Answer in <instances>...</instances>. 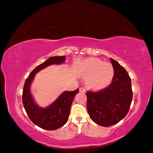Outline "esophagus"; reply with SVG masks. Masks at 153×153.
Listing matches in <instances>:
<instances>
[{
  "instance_id": "obj_1",
  "label": "esophagus",
  "mask_w": 153,
  "mask_h": 153,
  "mask_svg": "<svg viewBox=\"0 0 153 153\" xmlns=\"http://www.w3.org/2000/svg\"><path fill=\"white\" fill-rule=\"evenodd\" d=\"M79 91H80V92H83V93H84V92H85V89H84V88H83V87H80V89H79Z\"/></svg>"
}]
</instances>
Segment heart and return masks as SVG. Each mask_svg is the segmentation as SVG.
<instances>
[{
    "label": "heart",
    "instance_id": "heart-1",
    "mask_svg": "<svg viewBox=\"0 0 153 153\" xmlns=\"http://www.w3.org/2000/svg\"><path fill=\"white\" fill-rule=\"evenodd\" d=\"M80 71L82 75H89L87 84L94 89H101L107 87L114 75V69L112 64L97 59L85 60L80 66Z\"/></svg>",
    "mask_w": 153,
    "mask_h": 153
}]
</instances>
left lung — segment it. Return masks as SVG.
I'll return each mask as SVG.
<instances>
[{"instance_id":"8db88e82","label":"left lung","mask_w":153,"mask_h":153,"mask_svg":"<svg viewBox=\"0 0 153 153\" xmlns=\"http://www.w3.org/2000/svg\"><path fill=\"white\" fill-rule=\"evenodd\" d=\"M114 69L112 82L98 91H87V108L91 119L101 126L115 124L126 116L133 98L131 81L119 62L110 59Z\"/></svg>"}]
</instances>
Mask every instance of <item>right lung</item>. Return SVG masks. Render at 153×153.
Wrapping results in <instances>:
<instances>
[{
  "label": "right lung",
  "instance_id": "1",
  "mask_svg": "<svg viewBox=\"0 0 153 153\" xmlns=\"http://www.w3.org/2000/svg\"><path fill=\"white\" fill-rule=\"evenodd\" d=\"M65 60V55L51 57L37 66L26 79L23 90V105L28 117L37 126L47 130H55L67 123L73 98L78 93L79 89L64 91L52 104L47 107L43 108L34 101L31 94L30 85L36 73L52 64H61Z\"/></svg>",
  "mask_w": 153,
  "mask_h": 153
}]
</instances>
